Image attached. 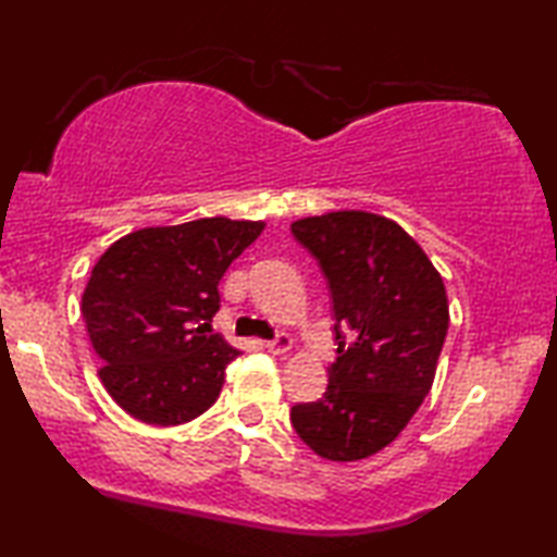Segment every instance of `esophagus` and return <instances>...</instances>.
Listing matches in <instances>:
<instances>
[{
  "label": "esophagus",
  "instance_id": "obj_1",
  "mask_svg": "<svg viewBox=\"0 0 557 557\" xmlns=\"http://www.w3.org/2000/svg\"><path fill=\"white\" fill-rule=\"evenodd\" d=\"M293 347V339L287 337V334H277L275 339H268L264 342V349L272 351V355H285V351Z\"/></svg>",
  "mask_w": 557,
  "mask_h": 557
}]
</instances>
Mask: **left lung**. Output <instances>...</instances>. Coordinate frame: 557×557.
Segmentation results:
<instances>
[{"instance_id": "8db88e82", "label": "left lung", "mask_w": 557, "mask_h": 557, "mask_svg": "<svg viewBox=\"0 0 557 557\" xmlns=\"http://www.w3.org/2000/svg\"><path fill=\"white\" fill-rule=\"evenodd\" d=\"M332 297L334 342L322 399L289 421L314 454L359 461L401 434L429 394L448 330V302L426 252L392 220L339 210L293 223Z\"/></svg>"}]
</instances>
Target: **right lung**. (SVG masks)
Returning <instances> with one entry per match:
<instances>
[{"label":"right lung","instance_id":"add662e5","mask_svg":"<svg viewBox=\"0 0 557 557\" xmlns=\"http://www.w3.org/2000/svg\"><path fill=\"white\" fill-rule=\"evenodd\" d=\"M262 227L227 218L146 227L94 264L82 314L101 382L123 411L178 426L215 404L227 364L240 355L210 330L218 282Z\"/></svg>","mask_w":557,"mask_h":557}]
</instances>
